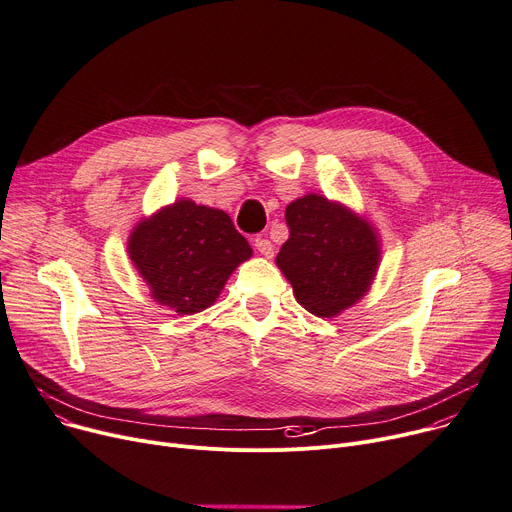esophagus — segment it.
Wrapping results in <instances>:
<instances>
[{
    "mask_svg": "<svg viewBox=\"0 0 512 512\" xmlns=\"http://www.w3.org/2000/svg\"><path fill=\"white\" fill-rule=\"evenodd\" d=\"M254 246H256V250H258L262 256H266V258H272V256H274V246H272L270 240H266V238H256Z\"/></svg>",
    "mask_w": 512,
    "mask_h": 512,
    "instance_id": "1",
    "label": "esophagus"
}]
</instances>
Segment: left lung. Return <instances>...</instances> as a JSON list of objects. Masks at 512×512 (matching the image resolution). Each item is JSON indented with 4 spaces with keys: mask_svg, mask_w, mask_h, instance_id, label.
Wrapping results in <instances>:
<instances>
[{
    "mask_svg": "<svg viewBox=\"0 0 512 512\" xmlns=\"http://www.w3.org/2000/svg\"><path fill=\"white\" fill-rule=\"evenodd\" d=\"M285 219L289 240L277 266L295 299L318 318H334L355 305L371 287L381 260L371 223L320 194L293 201Z\"/></svg>",
    "mask_w": 512,
    "mask_h": 512,
    "instance_id": "1",
    "label": "left lung"
}]
</instances>
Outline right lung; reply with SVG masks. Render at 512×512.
Masks as SVG:
<instances>
[{
    "label": "right lung",
    "mask_w": 512,
    "mask_h": 512,
    "mask_svg": "<svg viewBox=\"0 0 512 512\" xmlns=\"http://www.w3.org/2000/svg\"><path fill=\"white\" fill-rule=\"evenodd\" d=\"M127 250L151 297L180 316L213 305L229 274L252 256L225 211L188 199L139 221Z\"/></svg>",
    "instance_id": "obj_1"
}]
</instances>
